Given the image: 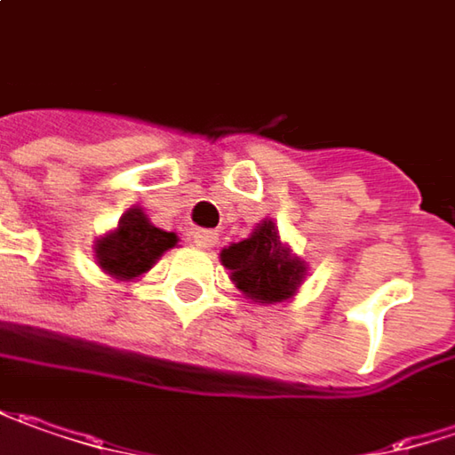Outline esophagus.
Here are the masks:
<instances>
[{"label":"esophagus","instance_id":"1","mask_svg":"<svg viewBox=\"0 0 455 455\" xmlns=\"http://www.w3.org/2000/svg\"><path fill=\"white\" fill-rule=\"evenodd\" d=\"M192 243L202 251H212L217 245V233H212V230H194Z\"/></svg>","mask_w":455,"mask_h":455}]
</instances>
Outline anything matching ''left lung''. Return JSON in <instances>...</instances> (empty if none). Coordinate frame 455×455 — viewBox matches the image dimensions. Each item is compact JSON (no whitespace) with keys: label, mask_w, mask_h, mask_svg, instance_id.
Segmentation results:
<instances>
[{"label":"left lung","mask_w":455,"mask_h":455,"mask_svg":"<svg viewBox=\"0 0 455 455\" xmlns=\"http://www.w3.org/2000/svg\"><path fill=\"white\" fill-rule=\"evenodd\" d=\"M220 261L245 299L266 307L289 302L307 276V263L291 253L276 222L268 217L253 228L248 238L222 248Z\"/></svg>","instance_id":"left-lung-1"}]
</instances>
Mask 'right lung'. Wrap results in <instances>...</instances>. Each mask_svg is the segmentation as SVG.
<instances>
[{
  "label": "right lung",
  "mask_w": 455,
  "mask_h": 455,
  "mask_svg": "<svg viewBox=\"0 0 455 455\" xmlns=\"http://www.w3.org/2000/svg\"><path fill=\"white\" fill-rule=\"evenodd\" d=\"M179 243L176 233L156 228L143 207H130L117 228L94 240V259L104 274L117 282H135L148 274L169 248Z\"/></svg>",
  "instance_id": "add662e5"
}]
</instances>
